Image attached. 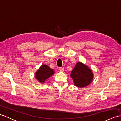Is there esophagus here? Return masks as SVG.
Wrapping results in <instances>:
<instances>
[{
  "label": "esophagus",
  "mask_w": 121,
  "mask_h": 121,
  "mask_svg": "<svg viewBox=\"0 0 121 121\" xmlns=\"http://www.w3.org/2000/svg\"><path fill=\"white\" fill-rule=\"evenodd\" d=\"M59 69H60V71H62V72H63V71H64V67H61V68H60Z\"/></svg>",
  "instance_id": "esophagus-1"
}]
</instances>
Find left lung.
Instances as JSON below:
<instances>
[{"mask_svg": "<svg viewBox=\"0 0 121 121\" xmlns=\"http://www.w3.org/2000/svg\"><path fill=\"white\" fill-rule=\"evenodd\" d=\"M70 77L74 85L79 88L87 87L92 82L93 73L92 70L82 62H78L71 71Z\"/></svg>", "mask_w": 121, "mask_h": 121, "instance_id": "obj_1", "label": "left lung"}]
</instances>
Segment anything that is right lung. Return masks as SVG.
I'll list each match as a JSON object with an SVG mask.
<instances>
[{
	"instance_id": "add662e5",
	"label": "right lung",
	"mask_w": 121,
	"mask_h": 121,
	"mask_svg": "<svg viewBox=\"0 0 121 121\" xmlns=\"http://www.w3.org/2000/svg\"><path fill=\"white\" fill-rule=\"evenodd\" d=\"M54 73V70L50 68L48 66L45 64H42L35 72V77L39 82L44 83Z\"/></svg>"
}]
</instances>
